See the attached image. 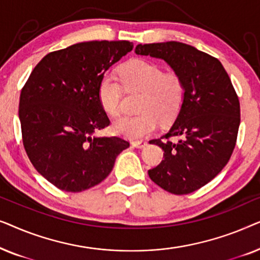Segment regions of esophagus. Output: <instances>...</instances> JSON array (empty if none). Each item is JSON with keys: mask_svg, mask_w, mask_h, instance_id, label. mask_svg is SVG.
I'll return each instance as SVG.
<instances>
[{"mask_svg": "<svg viewBox=\"0 0 260 260\" xmlns=\"http://www.w3.org/2000/svg\"><path fill=\"white\" fill-rule=\"evenodd\" d=\"M147 144H148V142L144 141V140L131 142V145H133V147H136V148H144Z\"/></svg>", "mask_w": 260, "mask_h": 260, "instance_id": "esophagus-1", "label": "esophagus"}]
</instances>
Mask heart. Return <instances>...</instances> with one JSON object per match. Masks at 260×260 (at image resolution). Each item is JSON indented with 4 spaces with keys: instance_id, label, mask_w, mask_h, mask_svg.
Returning a JSON list of instances; mask_svg holds the SVG:
<instances>
[{
    "instance_id": "b5f03b06",
    "label": "heart",
    "mask_w": 260,
    "mask_h": 260,
    "mask_svg": "<svg viewBox=\"0 0 260 260\" xmlns=\"http://www.w3.org/2000/svg\"><path fill=\"white\" fill-rule=\"evenodd\" d=\"M119 80L127 91H141L136 116H122L112 129L127 138H140L150 134L162 122L175 118L186 99V84L175 71L163 72L162 67L148 60L134 59L120 67ZM122 85L117 78L105 74L98 85L99 104L109 116L118 115L122 101Z\"/></svg>"
}]
</instances>
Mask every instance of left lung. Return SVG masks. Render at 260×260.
<instances>
[{
	"instance_id": "left-lung-1",
	"label": "left lung",
	"mask_w": 260,
	"mask_h": 260,
	"mask_svg": "<svg viewBox=\"0 0 260 260\" xmlns=\"http://www.w3.org/2000/svg\"><path fill=\"white\" fill-rule=\"evenodd\" d=\"M138 55L162 59L186 84V99L175 122L150 143L163 159L149 177L172 194L198 190L227 165L236 147L240 104L229 74L214 56L177 41L137 45Z\"/></svg>"
}]
</instances>
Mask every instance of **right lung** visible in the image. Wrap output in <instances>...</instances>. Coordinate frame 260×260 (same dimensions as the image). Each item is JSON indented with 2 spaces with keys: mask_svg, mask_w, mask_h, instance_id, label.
I'll list each match as a JSON object with an SVG mask.
<instances>
[{
  "mask_svg": "<svg viewBox=\"0 0 260 260\" xmlns=\"http://www.w3.org/2000/svg\"><path fill=\"white\" fill-rule=\"evenodd\" d=\"M129 41H87L48 53L21 91L19 118L23 147L34 168L59 189L86 190L111 173L130 143L99 137L110 124L98 99V85L126 55Z\"/></svg>",
  "mask_w": 260,
  "mask_h": 260,
  "instance_id": "right-lung-1",
  "label": "right lung"
}]
</instances>
